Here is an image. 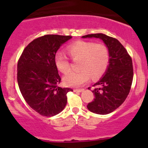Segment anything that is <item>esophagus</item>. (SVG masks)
Here are the masks:
<instances>
[{"mask_svg": "<svg viewBox=\"0 0 148 148\" xmlns=\"http://www.w3.org/2000/svg\"><path fill=\"white\" fill-rule=\"evenodd\" d=\"M84 90V89H74V92H82Z\"/></svg>", "mask_w": 148, "mask_h": 148, "instance_id": "obj_1", "label": "esophagus"}]
</instances>
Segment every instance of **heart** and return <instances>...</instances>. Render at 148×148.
I'll return each mask as SVG.
<instances>
[{
  "label": "heart",
  "mask_w": 148,
  "mask_h": 148,
  "mask_svg": "<svg viewBox=\"0 0 148 148\" xmlns=\"http://www.w3.org/2000/svg\"><path fill=\"white\" fill-rule=\"evenodd\" d=\"M67 53L74 61L79 60L77 72L68 73L64 77V83L68 86H79L89 80L101 77L107 71L110 60L107 46L92 41H78L70 44ZM54 63L61 72L67 73L70 70V63L64 54L58 52L55 54Z\"/></svg>",
  "instance_id": "1"
}]
</instances>
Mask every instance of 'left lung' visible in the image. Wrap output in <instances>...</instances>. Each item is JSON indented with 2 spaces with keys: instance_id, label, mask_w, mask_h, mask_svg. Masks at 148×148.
<instances>
[{
  "instance_id": "left-lung-1",
  "label": "left lung",
  "mask_w": 148,
  "mask_h": 148,
  "mask_svg": "<svg viewBox=\"0 0 148 148\" xmlns=\"http://www.w3.org/2000/svg\"><path fill=\"white\" fill-rule=\"evenodd\" d=\"M82 38H100L110 51L108 68L104 75L93 85L95 88L92 92L95 98L87 104L88 110L92 112L109 114L118 108L129 95L133 79L132 59L116 38L103 34H88Z\"/></svg>"
}]
</instances>
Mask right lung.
Wrapping results in <instances>:
<instances>
[{"instance_id": "obj_1", "label": "right lung", "mask_w": 148, "mask_h": 148, "mask_svg": "<svg viewBox=\"0 0 148 148\" xmlns=\"http://www.w3.org/2000/svg\"><path fill=\"white\" fill-rule=\"evenodd\" d=\"M71 36L45 35L31 41L18 62L17 81L26 103L36 112L52 117L64 109L70 88L59 86L61 77L54 63L58 49Z\"/></svg>"}]
</instances>
